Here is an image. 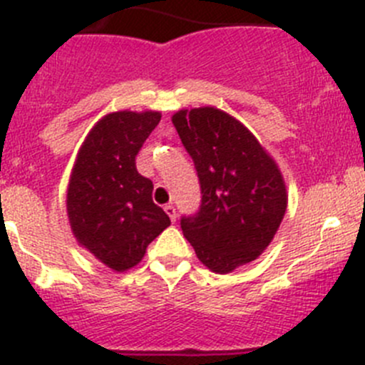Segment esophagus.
<instances>
[{"label": "esophagus", "instance_id": "34e87169", "mask_svg": "<svg viewBox=\"0 0 365 365\" xmlns=\"http://www.w3.org/2000/svg\"><path fill=\"white\" fill-rule=\"evenodd\" d=\"M164 212L168 213L169 215V219H171V222H175L176 220V208L173 205H165L164 206Z\"/></svg>", "mask_w": 365, "mask_h": 365}]
</instances>
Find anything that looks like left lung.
I'll return each mask as SVG.
<instances>
[{
	"label": "left lung",
	"instance_id": "obj_1",
	"mask_svg": "<svg viewBox=\"0 0 365 365\" xmlns=\"http://www.w3.org/2000/svg\"><path fill=\"white\" fill-rule=\"evenodd\" d=\"M173 125L201 185L200 210L180 226L205 267L230 274L274 240L288 206L284 180L251 130L220 109H182Z\"/></svg>",
	"mask_w": 365,
	"mask_h": 365
}]
</instances>
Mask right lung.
I'll use <instances>...</instances> for the list:
<instances>
[{"label":"right lung","mask_w":365,"mask_h":365,"mask_svg":"<svg viewBox=\"0 0 365 365\" xmlns=\"http://www.w3.org/2000/svg\"><path fill=\"white\" fill-rule=\"evenodd\" d=\"M159 121L157 111L108 114L84 139L70 175L67 212L73 237L116 272L135 267L171 224L153 203L152 180L135 169V155Z\"/></svg>","instance_id":"obj_1"}]
</instances>
